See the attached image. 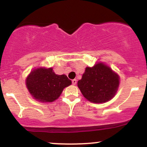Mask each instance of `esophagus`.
Masks as SVG:
<instances>
[{
  "label": "esophagus",
  "mask_w": 147,
  "mask_h": 147,
  "mask_svg": "<svg viewBox=\"0 0 147 147\" xmlns=\"http://www.w3.org/2000/svg\"><path fill=\"white\" fill-rule=\"evenodd\" d=\"M72 84H73V85H76V84H77V79H72Z\"/></svg>",
  "instance_id": "obj_1"
}]
</instances>
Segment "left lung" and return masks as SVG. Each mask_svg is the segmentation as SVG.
<instances>
[{"label": "left lung", "mask_w": 147, "mask_h": 147, "mask_svg": "<svg viewBox=\"0 0 147 147\" xmlns=\"http://www.w3.org/2000/svg\"><path fill=\"white\" fill-rule=\"evenodd\" d=\"M119 85V77L110 67L98 62L86 67L77 86L86 99L95 104L109 102L115 95Z\"/></svg>", "instance_id": "8db88e82"}]
</instances>
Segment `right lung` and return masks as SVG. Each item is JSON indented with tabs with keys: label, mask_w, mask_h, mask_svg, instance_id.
<instances>
[{
	"label": "right lung",
	"mask_w": 147,
	"mask_h": 147,
	"mask_svg": "<svg viewBox=\"0 0 147 147\" xmlns=\"http://www.w3.org/2000/svg\"><path fill=\"white\" fill-rule=\"evenodd\" d=\"M71 84L72 82L66 75H57L52 68L42 67L32 70L25 80L30 95L34 99L43 103L56 100L63 89Z\"/></svg>",
	"instance_id": "add662e5"
}]
</instances>
